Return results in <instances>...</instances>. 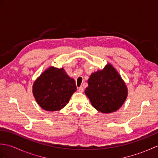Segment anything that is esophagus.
<instances>
[{
  "label": "esophagus",
  "instance_id": "esophagus-1",
  "mask_svg": "<svg viewBox=\"0 0 158 158\" xmlns=\"http://www.w3.org/2000/svg\"><path fill=\"white\" fill-rule=\"evenodd\" d=\"M78 91H79V92H83V91H84V89H83V87L81 86V87H79V88H78Z\"/></svg>",
  "mask_w": 158,
  "mask_h": 158
}]
</instances>
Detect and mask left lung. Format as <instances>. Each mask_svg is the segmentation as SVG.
Here are the masks:
<instances>
[{
  "instance_id": "8db88e82",
  "label": "left lung",
  "mask_w": 158,
  "mask_h": 158,
  "mask_svg": "<svg viewBox=\"0 0 158 158\" xmlns=\"http://www.w3.org/2000/svg\"><path fill=\"white\" fill-rule=\"evenodd\" d=\"M85 89L92 105L103 113L118 110L127 97L126 85L111 65L90 75Z\"/></svg>"
}]
</instances>
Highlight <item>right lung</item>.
I'll return each instance as SVG.
<instances>
[{
	"mask_svg": "<svg viewBox=\"0 0 158 158\" xmlns=\"http://www.w3.org/2000/svg\"><path fill=\"white\" fill-rule=\"evenodd\" d=\"M76 89L75 80L63 69L50 67L36 80L32 92L42 109L56 111L66 106Z\"/></svg>",
	"mask_w": 158,
	"mask_h": 158,
	"instance_id": "add662e5",
	"label": "right lung"
}]
</instances>
